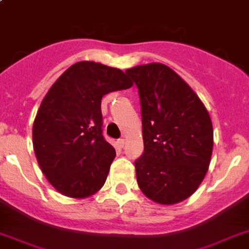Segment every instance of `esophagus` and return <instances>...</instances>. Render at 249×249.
I'll list each match as a JSON object with an SVG mask.
<instances>
[{"mask_svg":"<svg viewBox=\"0 0 249 249\" xmlns=\"http://www.w3.org/2000/svg\"><path fill=\"white\" fill-rule=\"evenodd\" d=\"M117 143H119V146H120V147H124L125 140H124V138H120V140L117 141Z\"/></svg>","mask_w":249,"mask_h":249,"instance_id":"esophagus-1","label":"esophagus"}]
</instances>
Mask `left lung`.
Masks as SVG:
<instances>
[{
  "mask_svg": "<svg viewBox=\"0 0 249 249\" xmlns=\"http://www.w3.org/2000/svg\"><path fill=\"white\" fill-rule=\"evenodd\" d=\"M138 88L143 154L136 160L141 191L159 204L191 196L208 170L213 150L209 113L179 76L160 63L129 68Z\"/></svg>",
  "mask_w": 249,
  "mask_h": 249,
  "instance_id": "obj_1",
  "label": "left lung"
}]
</instances>
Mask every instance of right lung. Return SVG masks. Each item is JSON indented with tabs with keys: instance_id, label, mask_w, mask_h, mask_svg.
<instances>
[{
	"instance_id": "right-lung-1",
	"label": "right lung",
	"mask_w": 249,
	"mask_h": 249,
	"mask_svg": "<svg viewBox=\"0 0 249 249\" xmlns=\"http://www.w3.org/2000/svg\"><path fill=\"white\" fill-rule=\"evenodd\" d=\"M132 85L117 68L79 62L45 95L33 123V148L60 194L86 197L105 185L116 151L103 137L102 98Z\"/></svg>"
}]
</instances>
